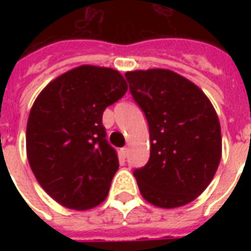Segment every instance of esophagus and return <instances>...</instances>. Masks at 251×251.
<instances>
[{
    "label": "esophagus",
    "mask_w": 251,
    "mask_h": 251,
    "mask_svg": "<svg viewBox=\"0 0 251 251\" xmlns=\"http://www.w3.org/2000/svg\"><path fill=\"white\" fill-rule=\"evenodd\" d=\"M120 152H121V156H122L124 158H126V157H127V154H129V148H127V147L121 148Z\"/></svg>",
    "instance_id": "esophagus-1"
}]
</instances>
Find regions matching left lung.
<instances>
[{
	"label": "left lung",
	"mask_w": 251,
	"mask_h": 251,
	"mask_svg": "<svg viewBox=\"0 0 251 251\" xmlns=\"http://www.w3.org/2000/svg\"><path fill=\"white\" fill-rule=\"evenodd\" d=\"M133 99L147 117L151 157L134 169L144 199L175 208L204 191L222 156L219 120L196 84L169 70L125 74Z\"/></svg>",
	"instance_id": "1"
}]
</instances>
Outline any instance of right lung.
<instances>
[{
  "instance_id": "add662e5",
  "label": "right lung",
  "mask_w": 251,
  "mask_h": 251,
  "mask_svg": "<svg viewBox=\"0 0 251 251\" xmlns=\"http://www.w3.org/2000/svg\"><path fill=\"white\" fill-rule=\"evenodd\" d=\"M127 90L113 68L80 66L63 74L36 98L26 125V154L47 194L64 207L88 210L102 203L118 171L106 140L104 109Z\"/></svg>"
}]
</instances>
